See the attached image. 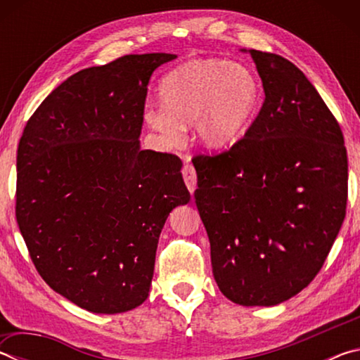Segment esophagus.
Returning <instances> with one entry per match:
<instances>
[{
	"instance_id": "34e87169",
	"label": "esophagus",
	"mask_w": 360,
	"mask_h": 360,
	"mask_svg": "<svg viewBox=\"0 0 360 360\" xmlns=\"http://www.w3.org/2000/svg\"><path fill=\"white\" fill-rule=\"evenodd\" d=\"M182 176H184V182L191 193H193L195 187H197V173H195V168L191 163H186L184 168H182Z\"/></svg>"
}]
</instances>
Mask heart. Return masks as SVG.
Here are the masks:
<instances>
[{"instance_id": "b5f03b06", "label": "heart", "mask_w": 360, "mask_h": 360, "mask_svg": "<svg viewBox=\"0 0 360 360\" xmlns=\"http://www.w3.org/2000/svg\"><path fill=\"white\" fill-rule=\"evenodd\" d=\"M163 108L146 111V120L168 141L182 138L184 127H197L200 141L210 148L240 138L262 101L257 76L225 60H191L176 66L160 85Z\"/></svg>"}]
</instances>
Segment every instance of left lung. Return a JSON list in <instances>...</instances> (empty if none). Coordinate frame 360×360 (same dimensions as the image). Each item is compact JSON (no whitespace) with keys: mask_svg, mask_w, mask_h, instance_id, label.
<instances>
[{"mask_svg":"<svg viewBox=\"0 0 360 360\" xmlns=\"http://www.w3.org/2000/svg\"><path fill=\"white\" fill-rule=\"evenodd\" d=\"M249 53L264 105L230 149L192 158L195 203L222 294L271 307L324 265L346 216L348 155L337 119L307 76L276 53Z\"/></svg>","mask_w":360,"mask_h":360,"instance_id":"8db88e82","label":"left lung"}]
</instances>
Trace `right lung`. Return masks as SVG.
Returning a JSON list of instances; mask_svg holds the SVG:
<instances>
[{
    "label": "right lung",
    "mask_w": 360,
    "mask_h": 360,
    "mask_svg": "<svg viewBox=\"0 0 360 360\" xmlns=\"http://www.w3.org/2000/svg\"><path fill=\"white\" fill-rule=\"evenodd\" d=\"M173 58L124 56L79 71L22 133L20 233L41 278L87 311L124 313L148 298L160 231L191 200L181 158L138 139L149 79Z\"/></svg>",
    "instance_id": "right-lung-1"
}]
</instances>
